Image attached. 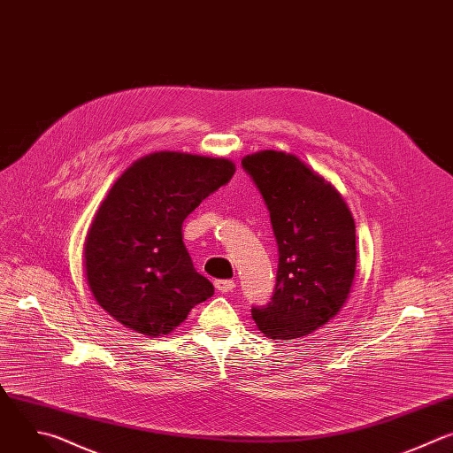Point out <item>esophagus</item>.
<instances>
[{"mask_svg": "<svg viewBox=\"0 0 453 453\" xmlns=\"http://www.w3.org/2000/svg\"><path fill=\"white\" fill-rule=\"evenodd\" d=\"M214 286H216V289L219 291V293H232L234 289H235V282L234 280H216L214 282Z\"/></svg>", "mask_w": 453, "mask_h": 453, "instance_id": "34e87169", "label": "esophagus"}]
</instances>
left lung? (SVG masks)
I'll list each match as a JSON object with an SVG mask.
<instances>
[{"instance_id": "obj_1", "label": "left lung", "mask_w": 453, "mask_h": 453, "mask_svg": "<svg viewBox=\"0 0 453 453\" xmlns=\"http://www.w3.org/2000/svg\"><path fill=\"white\" fill-rule=\"evenodd\" d=\"M242 167L258 188L279 244L277 288L251 309L269 339H298L339 314L357 271L355 221L341 193L293 153L262 150Z\"/></svg>"}]
</instances>
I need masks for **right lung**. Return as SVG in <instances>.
<instances>
[{"instance_id": "add662e5", "label": "right lung", "mask_w": 453, "mask_h": 453, "mask_svg": "<svg viewBox=\"0 0 453 453\" xmlns=\"http://www.w3.org/2000/svg\"><path fill=\"white\" fill-rule=\"evenodd\" d=\"M235 173L223 157L157 151L127 167L85 235L83 269L96 303L139 334H171L214 295L193 265L182 223Z\"/></svg>"}]
</instances>
